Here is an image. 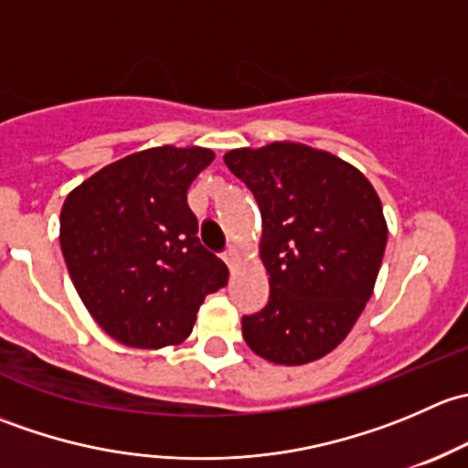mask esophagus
I'll list each match as a JSON object with an SVG mask.
<instances>
[{
  "mask_svg": "<svg viewBox=\"0 0 468 468\" xmlns=\"http://www.w3.org/2000/svg\"><path fill=\"white\" fill-rule=\"evenodd\" d=\"M224 261H226V264H229L230 269H235V264L239 262V253H238V249H229V251L224 253Z\"/></svg>",
  "mask_w": 468,
  "mask_h": 468,
  "instance_id": "esophagus-1",
  "label": "esophagus"
}]
</instances>
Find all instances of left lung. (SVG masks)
<instances>
[{
    "label": "left lung",
    "mask_w": 468,
    "mask_h": 468,
    "mask_svg": "<svg viewBox=\"0 0 468 468\" xmlns=\"http://www.w3.org/2000/svg\"><path fill=\"white\" fill-rule=\"evenodd\" d=\"M224 163L262 217L269 303L242 317L249 348L285 367L328 356L374 294L387 247L378 192L351 163L301 143L233 149Z\"/></svg>",
    "instance_id": "left-lung-1"
}]
</instances>
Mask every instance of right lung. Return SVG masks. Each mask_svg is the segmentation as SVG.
<instances>
[{
	"label": "right lung",
	"instance_id": "1",
	"mask_svg": "<svg viewBox=\"0 0 468 468\" xmlns=\"http://www.w3.org/2000/svg\"><path fill=\"white\" fill-rule=\"evenodd\" d=\"M215 154L163 144L115 160L74 187L60 249L83 305L131 348L176 346L229 267L199 242L187 190Z\"/></svg>",
	"mask_w": 468,
	"mask_h": 468
}]
</instances>
